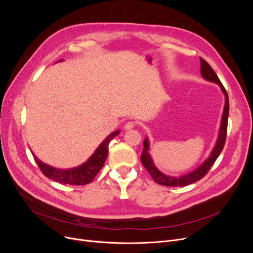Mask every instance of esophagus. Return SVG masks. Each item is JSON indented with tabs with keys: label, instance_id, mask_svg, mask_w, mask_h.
<instances>
[{
	"label": "esophagus",
	"instance_id": "34e87169",
	"mask_svg": "<svg viewBox=\"0 0 253 253\" xmlns=\"http://www.w3.org/2000/svg\"><path fill=\"white\" fill-rule=\"evenodd\" d=\"M135 126V122L134 121H129V122H127L126 124H125V126H124V128H125V130H129V129H132Z\"/></svg>",
	"mask_w": 253,
	"mask_h": 253
}]
</instances>
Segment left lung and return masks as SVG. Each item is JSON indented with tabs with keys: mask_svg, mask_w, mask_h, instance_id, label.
<instances>
[{
	"mask_svg": "<svg viewBox=\"0 0 253 253\" xmlns=\"http://www.w3.org/2000/svg\"><path fill=\"white\" fill-rule=\"evenodd\" d=\"M200 62H201V69H200L201 71L200 72H201L202 77L205 80H207V81L218 84L225 96V104L223 108V114H222V118H221V124H220L219 133H218V138L216 140L215 147L213 148V150H212L209 158L206 159L201 166H199L197 169L190 172V173L178 176V177L166 175V174L162 173L160 170L157 169V167L155 166L152 158L149 154V150H150L149 139L145 138L143 141V150H142V154L140 157L141 163L145 167V169L149 171V173L151 174V176L157 183L161 184V185H166V187H184V185H189L191 183H194L198 180H200L201 178H203L208 173V171L210 170L212 165L214 164L215 160L219 156V154L221 153V151L223 149V145L225 143V137H227V130H228V117H229V110H230L228 93H227V91H225L224 87L222 86L217 75L215 74L213 69H212L211 66L208 64V62H206L201 57H200Z\"/></svg>",
	"mask_w": 253,
	"mask_h": 253,
	"instance_id": "obj_1",
	"label": "left lung"
}]
</instances>
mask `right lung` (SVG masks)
<instances>
[{
	"label": "right lung",
	"instance_id": "right-lung-1",
	"mask_svg": "<svg viewBox=\"0 0 253 253\" xmlns=\"http://www.w3.org/2000/svg\"><path fill=\"white\" fill-rule=\"evenodd\" d=\"M119 133V130L113 132V133H111L99 144V147L96 149V151L93 153V155L85 163L71 169H58L49 166L43 163L42 161H40L34 155V153L32 154L40 170H41L43 172V174L48 178L63 184L85 185L94 179L100 169L103 167L105 159L109 154V144L111 140L114 139V137H116Z\"/></svg>",
	"mask_w": 253,
	"mask_h": 253
}]
</instances>
